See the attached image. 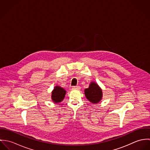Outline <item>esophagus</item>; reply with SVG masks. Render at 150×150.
<instances>
[{
  "label": "esophagus",
  "mask_w": 150,
  "mask_h": 150,
  "mask_svg": "<svg viewBox=\"0 0 150 150\" xmlns=\"http://www.w3.org/2000/svg\"><path fill=\"white\" fill-rule=\"evenodd\" d=\"M80 86H72V89H80Z\"/></svg>",
  "instance_id": "esophagus-1"
}]
</instances>
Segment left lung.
I'll list each match as a JSON object with an SVG mask.
<instances>
[{
  "label": "left lung",
  "instance_id": "left-lung-1",
  "mask_svg": "<svg viewBox=\"0 0 150 150\" xmlns=\"http://www.w3.org/2000/svg\"><path fill=\"white\" fill-rule=\"evenodd\" d=\"M85 95L91 102L97 103L102 99V91L97 84L91 83L89 88L85 89Z\"/></svg>",
  "mask_w": 150,
  "mask_h": 150
}]
</instances>
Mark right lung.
I'll return each instance as SVG.
<instances>
[{
    "instance_id": "1",
    "label": "right lung",
    "mask_w": 150,
    "mask_h": 150,
    "mask_svg": "<svg viewBox=\"0 0 150 150\" xmlns=\"http://www.w3.org/2000/svg\"><path fill=\"white\" fill-rule=\"evenodd\" d=\"M66 91L63 88L57 86L52 92V100L55 103L61 102L64 98Z\"/></svg>"
}]
</instances>
